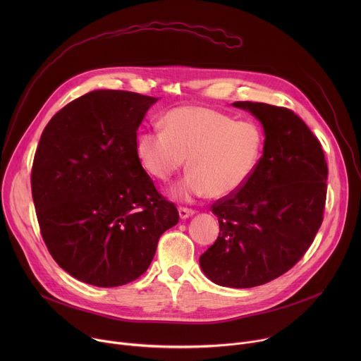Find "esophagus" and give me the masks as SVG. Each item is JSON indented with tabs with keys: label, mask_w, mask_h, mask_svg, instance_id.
<instances>
[{
	"label": "esophagus",
	"mask_w": 361,
	"mask_h": 361,
	"mask_svg": "<svg viewBox=\"0 0 361 361\" xmlns=\"http://www.w3.org/2000/svg\"><path fill=\"white\" fill-rule=\"evenodd\" d=\"M194 213H195V212H194L192 209H187V207H180V209H178L180 219H183V220H185V219L191 217Z\"/></svg>",
	"instance_id": "obj_1"
}]
</instances>
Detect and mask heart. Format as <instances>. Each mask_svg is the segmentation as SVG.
<instances>
[{
	"label": "heart",
	"mask_w": 361,
	"mask_h": 361,
	"mask_svg": "<svg viewBox=\"0 0 361 361\" xmlns=\"http://www.w3.org/2000/svg\"><path fill=\"white\" fill-rule=\"evenodd\" d=\"M161 123L163 131L137 137L135 154L144 171L160 181L170 180L187 159L190 171L171 188L174 198L233 195L262 161L264 134L252 121H234L212 109L178 107Z\"/></svg>",
	"instance_id": "heart-1"
}]
</instances>
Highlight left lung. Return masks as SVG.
<instances>
[{"instance_id":"obj_1","label":"left lung","mask_w":361,"mask_h":361,"mask_svg":"<svg viewBox=\"0 0 361 361\" xmlns=\"http://www.w3.org/2000/svg\"><path fill=\"white\" fill-rule=\"evenodd\" d=\"M233 106L262 121L263 157L240 191L212 205L220 234L200 266L219 286L250 288L287 273L314 241L329 169L319 138L291 110L251 101Z\"/></svg>"}]
</instances>
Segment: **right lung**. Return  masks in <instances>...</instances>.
Segmentation results:
<instances>
[{"mask_svg":"<svg viewBox=\"0 0 361 361\" xmlns=\"http://www.w3.org/2000/svg\"><path fill=\"white\" fill-rule=\"evenodd\" d=\"M159 98L97 90L44 128L31 171L42 240L74 279L117 287L144 274L161 234L178 223L141 167L137 130Z\"/></svg>","mask_w":361,"mask_h":361,"instance_id":"add662e5","label":"right lung"}]
</instances>
